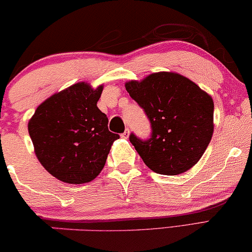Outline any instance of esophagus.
I'll list each match as a JSON object with an SVG mask.
<instances>
[{
    "label": "esophagus",
    "instance_id": "34e87169",
    "mask_svg": "<svg viewBox=\"0 0 252 252\" xmlns=\"http://www.w3.org/2000/svg\"><path fill=\"white\" fill-rule=\"evenodd\" d=\"M129 133H130L129 129H126L125 132H123V133L121 134V137H122L123 139H127V138H129Z\"/></svg>",
    "mask_w": 252,
    "mask_h": 252
}]
</instances>
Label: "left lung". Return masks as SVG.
I'll use <instances>...</instances> for the list:
<instances>
[{
    "label": "left lung",
    "instance_id": "1",
    "mask_svg": "<svg viewBox=\"0 0 252 252\" xmlns=\"http://www.w3.org/2000/svg\"><path fill=\"white\" fill-rule=\"evenodd\" d=\"M126 89L152 123L148 140L130 136L144 163L164 175L185 173L194 166L213 137L212 96L187 77L167 71L127 81Z\"/></svg>",
    "mask_w": 252,
    "mask_h": 252
}]
</instances>
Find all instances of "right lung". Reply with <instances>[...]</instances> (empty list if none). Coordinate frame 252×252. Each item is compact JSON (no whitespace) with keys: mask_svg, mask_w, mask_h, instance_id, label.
<instances>
[{"mask_svg":"<svg viewBox=\"0 0 252 252\" xmlns=\"http://www.w3.org/2000/svg\"><path fill=\"white\" fill-rule=\"evenodd\" d=\"M103 85L77 82L55 93L36 108L28 122L33 150L45 170L60 181L82 185L103 170L120 136L97 107Z\"/></svg>","mask_w":252,"mask_h":252,"instance_id":"1","label":"right lung"}]
</instances>
